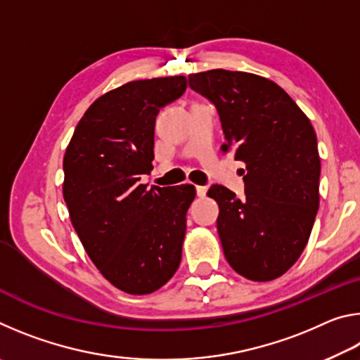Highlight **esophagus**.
<instances>
[{"instance_id": "esophagus-1", "label": "esophagus", "mask_w": 360, "mask_h": 360, "mask_svg": "<svg viewBox=\"0 0 360 360\" xmlns=\"http://www.w3.org/2000/svg\"><path fill=\"white\" fill-rule=\"evenodd\" d=\"M206 192H208V188L203 187V186H197V195H198L200 198H203L205 195H206Z\"/></svg>"}]
</instances>
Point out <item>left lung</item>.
Wrapping results in <instances>:
<instances>
[{"label": "left lung", "mask_w": 360, "mask_h": 360, "mask_svg": "<svg viewBox=\"0 0 360 360\" xmlns=\"http://www.w3.org/2000/svg\"><path fill=\"white\" fill-rule=\"evenodd\" d=\"M192 90L221 117L224 152L246 165L245 198L211 186L217 231L230 266L251 281H271L300 257L319 208L321 158L311 122L270 79L210 70L188 75Z\"/></svg>", "instance_id": "left-lung-1"}]
</instances>
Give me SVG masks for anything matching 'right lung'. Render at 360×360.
<instances>
[{"mask_svg": "<svg viewBox=\"0 0 360 360\" xmlns=\"http://www.w3.org/2000/svg\"><path fill=\"white\" fill-rule=\"evenodd\" d=\"M184 76L131 81L85 111L63 157V198L95 266L115 288L146 295L181 264L195 187L148 188L160 108L186 92Z\"/></svg>", "mask_w": 360, "mask_h": 360, "instance_id": "obj_1", "label": "right lung"}]
</instances>
